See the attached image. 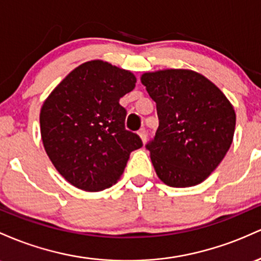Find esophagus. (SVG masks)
I'll use <instances>...</instances> for the list:
<instances>
[{
  "label": "esophagus",
  "instance_id": "obj_1",
  "mask_svg": "<svg viewBox=\"0 0 261 261\" xmlns=\"http://www.w3.org/2000/svg\"><path fill=\"white\" fill-rule=\"evenodd\" d=\"M138 134H139L140 139H142V142L145 143V142H146V137H148V134H146V130L144 129V128H142V129H140V130L138 132Z\"/></svg>",
  "mask_w": 261,
  "mask_h": 261
}]
</instances>
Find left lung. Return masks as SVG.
<instances>
[{"instance_id": "1", "label": "left lung", "mask_w": 261, "mask_h": 261, "mask_svg": "<svg viewBox=\"0 0 261 261\" xmlns=\"http://www.w3.org/2000/svg\"><path fill=\"white\" fill-rule=\"evenodd\" d=\"M156 103L159 127L146 144L156 175L171 187L201 184L223 160L233 142L236 112L224 93L192 70L142 75Z\"/></svg>"}]
</instances>
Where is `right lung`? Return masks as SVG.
<instances>
[{"instance_id": "obj_1", "label": "right lung", "mask_w": 261, "mask_h": 261, "mask_svg": "<svg viewBox=\"0 0 261 261\" xmlns=\"http://www.w3.org/2000/svg\"><path fill=\"white\" fill-rule=\"evenodd\" d=\"M136 83L130 71L92 60L72 70L44 101V149L67 182L96 192L121 177L129 154L143 145L125 129L127 111L119 105Z\"/></svg>"}]
</instances>
